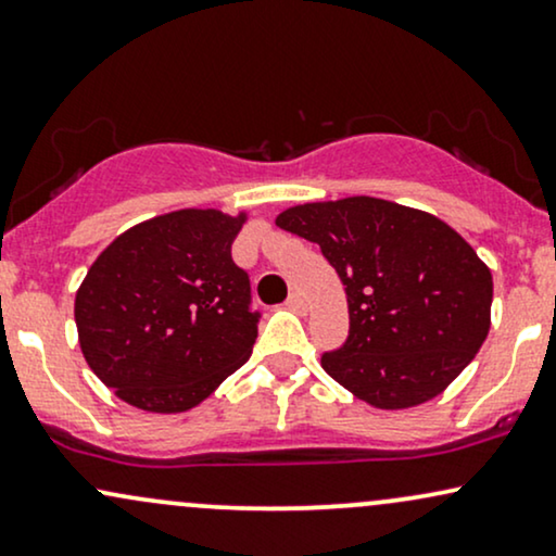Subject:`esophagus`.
<instances>
[{
    "instance_id": "1",
    "label": "esophagus",
    "mask_w": 556,
    "mask_h": 556,
    "mask_svg": "<svg viewBox=\"0 0 556 556\" xmlns=\"http://www.w3.org/2000/svg\"><path fill=\"white\" fill-rule=\"evenodd\" d=\"M286 306H289L291 312H296V314H304L306 312V301H304V296H301L299 291H293L289 299H286Z\"/></svg>"
}]
</instances>
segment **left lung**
Returning a JSON list of instances; mask_svg holds the SVG:
<instances>
[{"label": "left lung", "mask_w": 556, "mask_h": 556, "mask_svg": "<svg viewBox=\"0 0 556 556\" xmlns=\"http://www.w3.org/2000/svg\"><path fill=\"white\" fill-rule=\"evenodd\" d=\"M276 224L317 242L345 286L351 332L321 368L353 396L417 407L475 361L490 332L492 273L441 218L353 195L293 205Z\"/></svg>", "instance_id": "1"}]
</instances>
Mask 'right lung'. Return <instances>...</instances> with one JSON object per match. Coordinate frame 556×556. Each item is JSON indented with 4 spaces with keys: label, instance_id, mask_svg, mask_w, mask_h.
Here are the masks:
<instances>
[{
    "label": "right lung",
    "instance_id": "right-lung-1",
    "mask_svg": "<svg viewBox=\"0 0 556 556\" xmlns=\"http://www.w3.org/2000/svg\"><path fill=\"white\" fill-rule=\"evenodd\" d=\"M244 222V211H169L123 231L89 267L74 299L79 348L118 400L185 413L250 358L260 314L231 260Z\"/></svg>",
    "mask_w": 556,
    "mask_h": 556
}]
</instances>
